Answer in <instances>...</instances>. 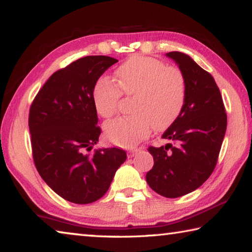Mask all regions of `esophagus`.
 <instances>
[{
    "label": "esophagus",
    "mask_w": 252,
    "mask_h": 252,
    "mask_svg": "<svg viewBox=\"0 0 252 252\" xmlns=\"http://www.w3.org/2000/svg\"><path fill=\"white\" fill-rule=\"evenodd\" d=\"M139 151H140V149H131V150L127 152V157H129V158L134 157Z\"/></svg>",
    "instance_id": "esophagus-1"
}]
</instances>
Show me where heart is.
<instances>
[{
  "instance_id": "obj_1",
  "label": "heart",
  "mask_w": 252,
  "mask_h": 252,
  "mask_svg": "<svg viewBox=\"0 0 252 252\" xmlns=\"http://www.w3.org/2000/svg\"><path fill=\"white\" fill-rule=\"evenodd\" d=\"M117 83L101 78L92 92L97 114L108 119L116 113L121 93L133 95L131 117L118 118L105 126V135L117 146L134 147L150 134L162 131L181 113L186 100V81L181 71L160 60L133 55L116 70Z\"/></svg>"
}]
</instances>
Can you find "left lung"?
<instances>
[{
    "mask_svg": "<svg viewBox=\"0 0 252 252\" xmlns=\"http://www.w3.org/2000/svg\"><path fill=\"white\" fill-rule=\"evenodd\" d=\"M165 55L183 74L186 100L177 120L162 134L170 143L148 149L155 164L146 179L157 193L178 198L198 189L211 176L227 129V114L210 73L185 53Z\"/></svg>",
    "mask_w": 252,
    "mask_h": 252,
    "instance_id": "left-lung-1",
    "label": "left lung"
}]
</instances>
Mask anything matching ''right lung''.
Here are the masks:
<instances>
[{
	"label": "right lung",
	"mask_w": 252,
	"mask_h": 252,
	"mask_svg": "<svg viewBox=\"0 0 252 252\" xmlns=\"http://www.w3.org/2000/svg\"><path fill=\"white\" fill-rule=\"evenodd\" d=\"M118 60L90 55L50 76L30 109L33 160L41 178L60 197L87 204L109 190L126 153L119 148L91 151L99 142L93 88Z\"/></svg>",
	"instance_id": "1"
}]
</instances>
